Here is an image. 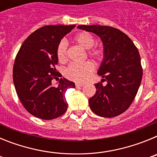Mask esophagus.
<instances>
[{
    "instance_id": "1",
    "label": "esophagus",
    "mask_w": 157,
    "mask_h": 157,
    "mask_svg": "<svg viewBox=\"0 0 157 157\" xmlns=\"http://www.w3.org/2000/svg\"><path fill=\"white\" fill-rule=\"evenodd\" d=\"M84 86V84H82V83H76L75 86L76 88H78V87H82Z\"/></svg>"
}]
</instances>
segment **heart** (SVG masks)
Segmentation results:
<instances>
[{
	"mask_svg": "<svg viewBox=\"0 0 157 157\" xmlns=\"http://www.w3.org/2000/svg\"><path fill=\"white\" fill-rule=\"evenodd\" d=\"M73 41L84 49H90L95 44V38L88 32H81L73 37ZM57 58L60 63L67 60L66 44L63 41L59 43L56 50ZM89 55L97 60H101L103 57V50L101 48H96L89 51ZM94 70L93 63L90 61L82 63H72L65 70V75L69 79L78 82H84L90 78Z\"/></svg>",
	"mask_w": 157,
	"mask_h": 157,
	"instance_id": "heart-1",
	"label": "heart"
}]
</instances>
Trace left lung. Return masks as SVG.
<instances>
[{"mask_svg":"<svg viewBox=\"0 0 157 157\" xmlns=\"http://www.w3.org/2000/svg\"><path fill=\"white\" fill-rule=\"evenodd\" d=\"M78 28L97 34L103 43V60L98 74L107 84H95L96 94L89 99L91 110L101 117L119 116L131 105L141 84L138 48L127 34L114 27L80 25Z\"/></svg>","mask_w":157,"mask_h":157,"instance_id":"left-lung-1","label":"left lung"}]
</instances>
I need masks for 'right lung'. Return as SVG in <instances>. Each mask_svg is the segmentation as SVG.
Returning a JSON list of instances; mask_svg holds the SVG:
<instances>
[{
  "instance_id": "obj_1",
  "label": "right lung",
  "mask_w": 157,
  "mask_h": 157,
  "mask_svg": "<svg viewBox=\"0 0 157 157\" xmlns=\"http://www.w3.org/2000/svg\"><path fill=\"white\" fill-rule=\"evenodd\" d=\"M75 25L45 26L33 32L19 48L13 67V82L19 100L34 116L50 120L67 109L65 93L75 88L73 82L60 78L56 86L52 80L57 72L56 50L61 39Z\"/></svg>"
}]
</instances>
